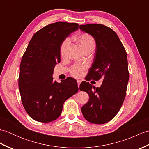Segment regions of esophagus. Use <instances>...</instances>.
<instances>
[{
  "instance_id": "1",
  "label": "esophagus",
  "mask_w": 149,
  "mask_h": 149,
  "mask_svg": "<svg viewBox=\"0 0 149 149\" xmlns=\"http://www.w3.org/2000/svg\"><path fill=\"white\" fill-rule=\"evenodd\" d=\"M77 85H78V88H79V86H80V84L81 83V81L80 80H77Z\"/></svg>"
}]
</instances>
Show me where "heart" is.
I'll return each instance as SVG.
<instances>
[{"label": "heart", "instance_id": "1", "mask_svg": "<svg viewBox=\"0 0 149 149\" xmlns=\"http://www.w3.org/2000/svg\"><path fill=\"white\" fill-rule=\"evenodd\" d=\"M75 39L77 40L78 43H79L81 47L83 50H84L89 48H95V42L93 38L91 35L86 33L81 34L75 37ZM70 40L67 38H66L60 46V54L62 57H65L66 54V51H67L68 47L70 45ZM85 66L83 65H74L71 69V74L72 75L75 77L80 76L82 74V72L84 70Z\"/></svg>", "mask_w": 149, "mask_h": 149}]
</instances>
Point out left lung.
Masks as SVG:
<instances>
[{
  "mask_svg": "<svg viewBox=\"0 0 149 149\" xmlns=\"http://www.w3.org/2000/svg\"><path fill=\"white\" fill-rule=\"evenodd\" d=\"M79 28L96 42L93 63L85 79H103L100 87H93L86 81L81 83L80 90L86 91L90 98L81 111L88 122L103 124L116 115L125 97L129 76L127 53L111 28L96 24L81 25Z\"/></svg>",
  "mask_w": 149,
  "mask_h": 149,
  "instance_id": "left-lung-1",
  "label": "left lung"
}]
</instances>
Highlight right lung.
<instances>
[{
	"label": "right lung",
	"instance_id": "1",
	"mask_svg": "<svg viewBox=\"0 0 149 149\" xmlns=\"http://www.w3.org/2000/svg\"><path fill=\"white\" fill-rule=\"evenodd\" d=\"M78 28V24L62 22L43 27L34 34L22 56L18 88L25 109L36 121L56 120L65 101L77 92L76 80L68 77L58 83L52 74L61 61V44Z\"/></svg>",
	"mask_w": 149,
	"mask_h": 149
}]
</instances>
